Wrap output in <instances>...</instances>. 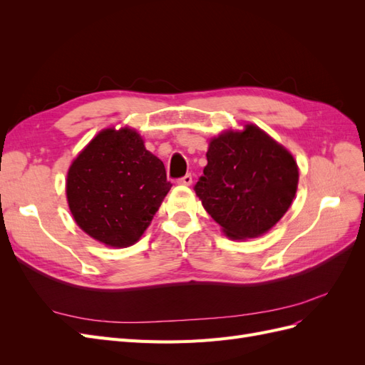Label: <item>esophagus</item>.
Instances as JSON below:
<instances>
[{"instance_id": "esophagus-1", "label": "esophagus", "mask_w": 365, "mask_h": 365, "mask_svg": "<svg viewBox=\"0 0 365 365\" xmlns=\"http://www.w3.org/2000/svg\"><path fill=\"white\" fill-rule=\"evenodd\" d=\"M178 182H180V184H182V185H190V184H192V175H190V173L184 175L182 178H180V180H178Z\"/></svg>"}]
</instances>
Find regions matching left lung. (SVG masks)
I'll use <instances>...</instances> for the list:
<instances>
[{"instance_id":"left-lung-1","label":"left lung","mask_w":365,"mask_h":365,"mask_svg":"<svg viewBox=\"0 0 365 365\" xmlns=\"http://www.w3.org/2000/svg\"><path fill=\"white\" fill-rule=\"evenodd\" d=\"M207 161L193 189L228 237H257L288 212L298 184L297 163L257 126L213 138Z\"/></svg>"}]
</instances>
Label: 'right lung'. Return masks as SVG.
<instances>
[{
    "label": "right lung",
    "instance_id": "add662e5",
    "mask_svg": "<svg viewBox=\"0 0 365 365\" xmlns=\"http://www.w3.org/2000/svg\"><path fill=\"white\" fill-rule=\"evenodd\" d=\"M160 158L132 129H105L68 170L67 200L86 235L109 247L140 239L170 190Z\"/></svg>",
    "mask_w": 365,
    "mask_h": 365
}]
</instances>
